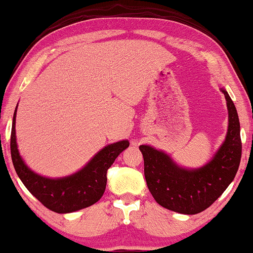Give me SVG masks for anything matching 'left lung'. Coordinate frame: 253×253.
<instances>
[{"mask_svg":"<svg viewBox=\"0 0 253 253\" xmlns=\"http://www.w3.org/2000/svg\"><path fill=\"white\" fill-rule=\"evenodd\" d=\"M221 92L229 109V129L224 144L208 165L185 169L164 152L147 145L139 147L148 190L163 208L184 214L199 213L223 194L236 176L242 158L239 118L229 94L225 89Z\"/></svg>","mask_w":253,"mask_h":253,"instance_id":"left-lung-1","label":"left lung"}]
</instances>
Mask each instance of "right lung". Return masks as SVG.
Returning <instances> with one entry per match:
<instances>
[{
    "instance_id": "right-lung-1",
    "label": "right lung",
    "mask_w": 253,
    "mask_h": 253,
    "mask_svg": "<svg viewBox=\"0 0 253 253\" xmlns=\"http://www.w3.org/2000/svg\"><path fill=\"white\" fill-rule=\"evenodd\" d=\"M15 115L16 109L10 135L11 160L15 171L29 192L56 213H71L95 204L106 190L107 169L119 154L128 147V140L106 146L75 174L61 179L44 178L29 169L20 157L15 135Z\"/></svg>"
}]
</instances>
